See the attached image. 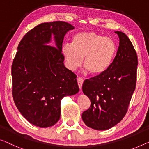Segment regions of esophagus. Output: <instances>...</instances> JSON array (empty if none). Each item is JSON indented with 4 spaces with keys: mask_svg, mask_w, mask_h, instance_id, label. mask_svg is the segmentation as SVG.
<instances>
[{
    "mask_svg": "<svg viewBox=\"0 0 149 149\" xmlns=\"http://www.w3.org/2000/svg\"><path fill=\"white\" fill-rule=\"evenodd\" d=\"M83 83H84V79L80 77H77V84H78V86L80 89H81L82 84H83Z\"/></svg>",
    "mask_w": 149,
    "mask_h": 149,
    "instance_id": "esophagus-1",
    "label": "esophagus"
}]
</instances>
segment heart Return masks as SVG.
Returning a JSON list of instances; mask_svg holds the SVG:
<instances>
[{
	"mask_svg": "<svg viewBox=\"0 0 149 149\" xmlns=\"http://www.w3.org/2000/svg\"><path fill=\"white\" fill-rule=\"evenodd\" d=\"M68 68L76 70L84 65L90 74L104 72L112 62L116 52L114 41L110 37L93 31L79 32L74 35L72 43H65L62 48Z\"/></svg>",
	"mask_w": 149,
	"mask_h": 149,
	"instance_id": "b5f03b06",
	"label": "heart"
}]
</instances>
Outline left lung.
<instances>
[{"mask_svg":"<svg viewBox=\"0 0 149 149\" xmlns=\"http://www.w3.org/2000/svg\"><path fill=\"white\" fill-rule=\"evenodd\" d=\"M115 33L119 47L112 63L99 75L86 79L82 86L84 94L91 101L89 109L82 113V120L97 130L109 129L123 119L136 88V51L127 35Z\"/></svg>","mask_w":149,"mask_h":149,"instance_id":"8db88e82","label":"left lung"}]
</instances>
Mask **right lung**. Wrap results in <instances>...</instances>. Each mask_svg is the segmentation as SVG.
Segmentation results:
<instances>
[{
  "label": "right lung",
  "mask_w": 149,
  "mask_h": 149,
  "mask_svg": "<svg viewBox=\"0 0 149 149\" xmlns=\"http://www.w3.org/2000/svg\"><path fill=\"white\" fill-rule=\"evenodd\" d=\"M74 26L64 21L39 24L17 47L11 68L15 104L26 120L47 128L60 118L63 97L79 92L77 75L64 65L62 44ZM53 35L55 47L48 45Z\"/></svg>",
  "instance_id": "right-lung-1"
}]
</instances>
